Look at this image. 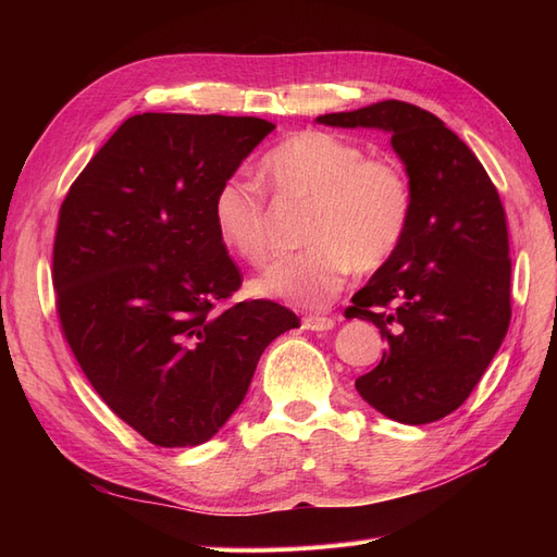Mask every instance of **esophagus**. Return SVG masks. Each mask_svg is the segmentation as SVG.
Returning a JSON list of instances; mask_svg holds the SVG:
<instances>
[{
    "instance_id": "1",
    "label": "esophagus",
    "mask_w": 557,
    "mask_h": 557,
    "mask_svg": "<svg viewBox=\"0 0 557 557\" xmlns=\"http://www.w3.org/2000/svg\"><path fill=\"white\" fill-rule=\"evenodd\" d=\"M301 327L311 330V332H327V330L334 327V318L311 313V315H307L305 320H301Z\"/></svg>"
}]
</instances>
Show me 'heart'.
Instances as JSON below:
<instances>
[{
	"label": "heart",
	"mask_w": 557,
	"mask_h": 557,
	"mask_svg": "<svg viewBox=\"0 0 557 557\" xmlns=\"http://www.w3.org/2000/svg\"><path fill=\"white\" fill-rule=\"evenodd\" d=\"M262 176L278 197L309 199L301 239L309 246L278 258L250 283L260 297L297 309H323L344 288L352 269L376 272L407 239L413 188L391 156L342 134L305 129L281 141L262 160ZM221 242L248 262H262L274 246L267 195L242 176L221 181L211 201Z\"/></svg>",
	"instance_id": "b5f03b06"
}]
</instances>
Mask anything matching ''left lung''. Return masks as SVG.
Instances as JSON below:
<instances>
[{"label":"left lung","instance_id":"8db88e82","mask_svg":"<svg viewBox=\"0 0 557 557\" xmlns=\"http://www.w3.org/2000/svg\"><path fill=\"white\" fill-rule=\"evenodd\" d=\"M318 123L383 129L407 166V239L352 295L346 318L372 320L387 342L381 362L356 381L360 397L397 423H434L471 395L509 330L502 199L469 146L425 109L385 99Z\"/></svg>","mask_w":557,"mask_h":557}]
</instances>
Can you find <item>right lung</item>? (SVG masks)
<instances>
[{
    "label": "right lung",
    "instance_id": "1",
    "mask_svg": "<svg viewBox=\"0 0 557 557\" xmlns=\"http://www.w3.org/2000/svg\"><path fill=\"white\" fill-rule=\"evenodd\" d=\"M272 129L250 115H132L60 207L62 334L107 407L156 446L209 442L262 350L299 323L269 299L230 305L242 272L211 215L218 185Z\"/></svg>",
    "mask_w": 557,
    "mask_h": 557
}]
</instances>
